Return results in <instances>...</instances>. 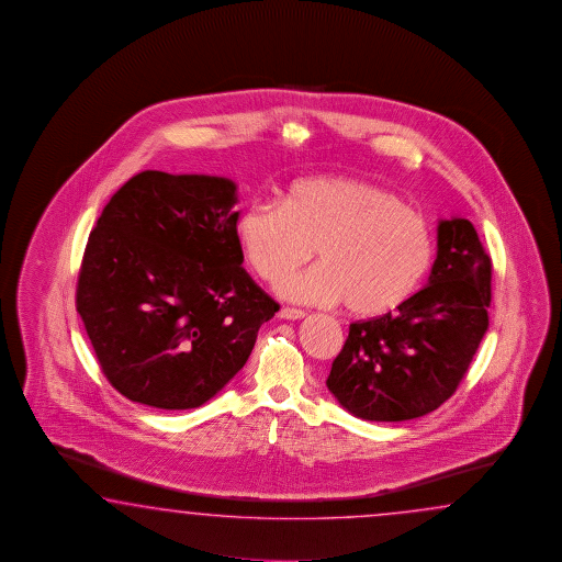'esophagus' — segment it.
<instances>
[{"label":"esophagus","instance_id":"obj_1","mask_svg":"<svg viewBox=\"0 0 562 562\" xmlns=\"http://www.w3.org/2000/svg\"><path fill=\"white\" fill-rule=\"evenodd\" d=\"M305 315H307L305 311L293 310V307H283V310L279 311V317H281V319H293V322H295V319H303Z\"/></svg>","mask_w":562,"mask_h":562}]
</instances>
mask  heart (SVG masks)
I'll list each match as a JSON object with an SVG mask.
<instances>
[{
	"instance_id": "b5f03b06",
	"label": "heart",
	"mask_w": 562,
	"mask_h": 562,
	"mask_svg": "<svg viewBox=\"0 0 562 562\" xmlns=\"http://www.w3.org/2000/svg\"><path fill=\"white\" fill-rule=\"evenodd\" d=\"M240 251L257 276L311 305H339L378 317L416 293L430 269L434 235L428 218L392 191L358 179L301 180L283 203L255 201L237 223Z\"/></svg>"
}]
</instances>
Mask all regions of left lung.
<instances>
[{
    "label": "left lung",
    "instance_id": "8db88e82",
    "mask_svg": "<svg viewBox=\"0 0 562 562\" xmlns=\"http://www.w3.org/2000/svg\"><path fill=\"white\" fill-rule=\"evenodd\" d=\"M492 261L460 216L438 223L428 285L370 322L349 325L327 387L356 418L404 422L442 406L488 329Z\"/></svg>",
    "mask_w": 562,
    "mask_h": 562
}]
</instances>
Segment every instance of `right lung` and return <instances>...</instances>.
Here are the masks:
<instances>
[{
	"mask_svg": "<svg viewBox=\"0 0 562 562\" xmlns=\"http://www.w3.org/2000/svg\"><path fill=\"white\" fill-rule=\"evenodd\" d=\"M235 204L233 180L144 170L92 228L76 310L108 382L132 402L203 406L279 311L240 267Z\"/></svg>",
	"mask_w": 562,
	"mask_h": 562,
	"instance_id": "add662e5",
	"label": "right lung"
}]
</instances>
